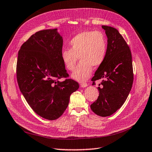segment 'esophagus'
<instances>
[{
	"instance_id": "34e87169",
	"label": "esophagus",
	"mask_w": 152,
	"mask_h": 152,
	"mask_svg": "<svg viewBox=\"0 0 152 152\" xmlns=\"http://www.w3.org/2000/svg\"><path fill=\"white\" fill-rule=\"evenodd\" d=\"M87 86H88V84H87V83H80V86H81L82 88H85Z\"/></svg>"
}]
</instances>
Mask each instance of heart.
<instances>
[{"label":"heart","instance_id":"1","mask_svg":"<svg viewBox=\"0 0 152 152\" xmlns=\"http://www.w3.org/2000/svg\"><path fill=\"white\" fill-rule=\"evenodd\" d=\"M69 49L61 51V58L68 71L75 70L77 58L80 63L72 74L78 81L87 80L92 67H98L106 58L107 42L106 35L100 31H85L77 34L68 43Z\"/></svg>","mask_w":152,"mask_h":152}]
</instances>
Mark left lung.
<instances>
[{
  "label": "left lung",
  "instance_id": "obj_1",
  "mask_svg": "<svg viewBox=\"0 0 152 152\" xmlns=\"http://www.w3.org/2000/svg\"><path fill=\"white\" fill-rule=\"evenodd\" d=\"M107 37L106 56L91 80L104 79L98 86L99 96L91 105L92 111L101 117L112 115L125 103L132 86V55L129 46L118 30L102 26Z\"/></svg>",
  "mask_w": 152,
  "mask_h": 152
}]
</instances>
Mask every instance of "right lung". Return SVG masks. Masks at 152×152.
<instances>
[{"label": "right lung", "instance_id": "right-lung-1", "mask_svg": "<svg viewBox=\"0 0 152 152\" xmlns=\"http://www.w3.org/2000/svg\"><path fill=\"white\" fill-rule=\"evenodd\" d=\"M63 39L57 29L35 33L18 52L16 77L21 93L35 112L48 120L59 118L79 83L69 74L61 58ZM66 78L64 82L59 79Z\"/></svg>", "mask_w": 152, "mask_h": 152}]
</instances>
